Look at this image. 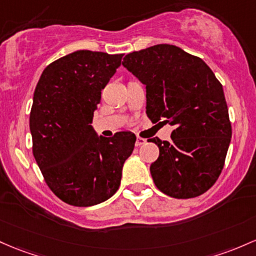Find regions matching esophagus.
I'll list each match as a JSON object with an SVG mask.
<instances>
[{"mask_svg": "<svg viewBox=\"0 0 256 256\" xmlns=\"http://www.w3.org/2000/svg\"><path fill=\"white\" fill-rule=\"evenodd\" d=\"M146 142H147V141H146L144 138H142V137H137V138H136V147H140V146L144 144Z\"/></svg>", "mask_w": 256, "mask_h": 256, "instance_id": "1", "label": "esophagus"}]
</instances>
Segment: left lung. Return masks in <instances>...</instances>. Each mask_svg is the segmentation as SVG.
Returning a JSON list of instances; mask_svg holds the SVG:
<instances>
[{
  "instance_id": "left-lung-1",
  "label": "left lung",
  "mask_w": 256,
  "mask_h": 256,
  "mask_svg": "<svg viewBox=\"0 0 256 256\" xmlns=\"http://www.w3.org/2000/svg\"><path fill=\"white\" fill-rule=\"evenodd\" d=\"M122 66L146 85L152 122L174 128L150 174L159 190L178 199L206 192L222 171L232 137L224 88L206 62L174 44L128 53Z\"/></svg>"
}]
</instances>
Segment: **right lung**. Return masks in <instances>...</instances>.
Segmentation results:
<instances>
[{
	"instance_id": "right-lung-1",
	"label": "right lung",
	"mask_w": 256,
	"mask_h": 256,
	"mask_svg": "<svg viewBox=\"0 0 256 256\" xmlns=\"http://www.w3.org/2000/svg\"><path fill=\"white\" fill-rule=\"evenodd\" d=\"M122 54L76 50L47 66L30 112L32 153L53 193L74 206H92L118 190L136 136H97L91 125L100 91Z\"/></svg>"
}]
</instances>
